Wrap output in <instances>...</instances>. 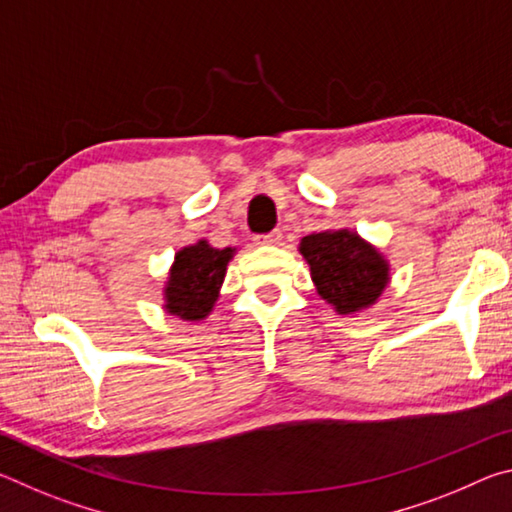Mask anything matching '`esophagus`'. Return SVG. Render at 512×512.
I'll list each match as a JSON object with an SVG mask.
<instances>
[{"label":"esophagus","mask_w":512,"mask_h":512,"mask_svg":"<svg viewBox=\"0 0 512 512\" xmlns=\"http://www.w3.org/2000/svg\"><path fill=\"white\" fill-rule=\"evenodd\" d=\"M262 244H271V246L282 244V232L273 230V232H268V235H262Z\"/></svg>","instance_id":"esophagus-1"}]
</instances>
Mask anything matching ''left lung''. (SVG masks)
Listing matches in <instances>:
<instances>
[{"label":"left lung","instance_id":"left-lung-1","mask_svg":"<svg viewBox=\"0 0 512 512\" xmlns=\"http://www.w3.org/2000/svg\"><path fill=\"white\" fill-rule=\"evenodd\" d=\"M300 253L311 266V280L320 296L341 314L372 305L388 282L384 259L348 230L307 235Z\"/></svg>","mask_w":512,"mask_h":512}]
</instances>
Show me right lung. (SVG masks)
Segmentation results:
<instances>
[{"mask_svg": "<svg viewBox=\"0 0 512 512\" xmlns=\"http://www.w3.org/2000/svg\"><path fill=\"white\" fill-rule=\"evenodd\" d=\"M230 257L232 248L219 250L207 246L205 241L180 250L167 287L169 314L185 320H198L210 314Z\"/></svg>", "mask_w": 512, "mask_h": 512, "instance_id": "obj_1", "label": "right lung"}]
</instances>
